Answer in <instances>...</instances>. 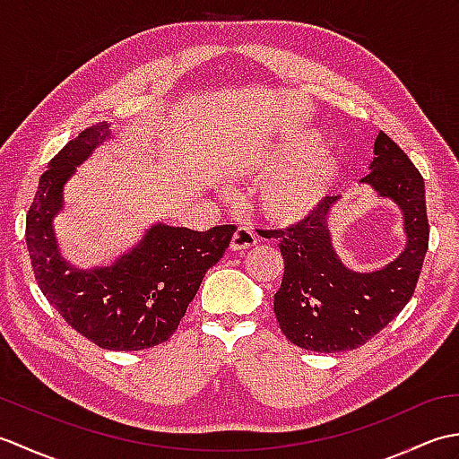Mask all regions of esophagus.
Here are the masks:
<instances>
[{"label":"esophagus","instance_id":"obj_1","mask_svg":"<svg viewBox=\"0 0 459 459\" xmlns=\"http://www.w3.org/2000/svg\"><path fill=\"white\" fill-rule=\"evenodd\" d=\"M256 235L255 230H252L250 227H238L235 230V235H232V240H230V248L232 250H247L250 247L256 245Z\"/></svg>","mask_w":459,"mask_h":459}]
</instances>
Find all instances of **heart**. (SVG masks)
Instances as JSON below:
<instances>
[{"label":"heart","mask_w":459,"mask_h":459,"mask_svg":"<svg viewBox=\"0 0 459 459\" xmlns=\"http://www.w3.org/2000/svg\"><path fill=\"white\" fill-rule=\"evenodd\" d=\"M314 143L316 135L306 134L298 140L255 148L252 155H248V171L260 178L274 173L260 189V203L272 219L284 222L299 221L324 199L335 175V161L327 153L301 158Z\"/></svg>","instance_id":"b5f03b06"}]
</instances>
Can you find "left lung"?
Segmentation results:
<instances>
[{"instance_id": "8db88e82", "label": "left lung", "mask_w": 459, "mask_h": 459, "mask_svg": "<svg viewBox=\"0 0 459 459\" xmlns=\"http://www.w3.org/2000/svg\"><path fill=\"white\" fill-rule=\"evenodd\" d=\"M368 169L360 183L403 209L408 237L401 255L380 270H349L335 255L327 221L339 195L325 197L284 230H258L260 237L278 240L284 278L274 296V314L281 333L301 349L339 353L360 347L391 324L414 294L430 237L424 179L385 132L377 135Z\"/></svg>"}]
</instances>
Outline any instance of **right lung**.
Listing matches in <instances>:
<instances>
[{"label": "right lung", "instance_id": "1", "mask_svg": "<svg viewBox=\"0 0 459 459\" xmlns=\"http://www.w3.org/2000/svg\"><path fill=\"white\" fill-rule=\"evenodd\" d=\"M106 140L110 124L99 122L51 160L27 212L25 242L39 288L68 325L102 349L142 351L175 333L204 272L222 258L237 227L199 232L158 222L110 266L68 264L56 247L53 219L63 209L68 178Z\"/></svg>", "mask_w": 459, "mask_h": 459}]
</instances>
